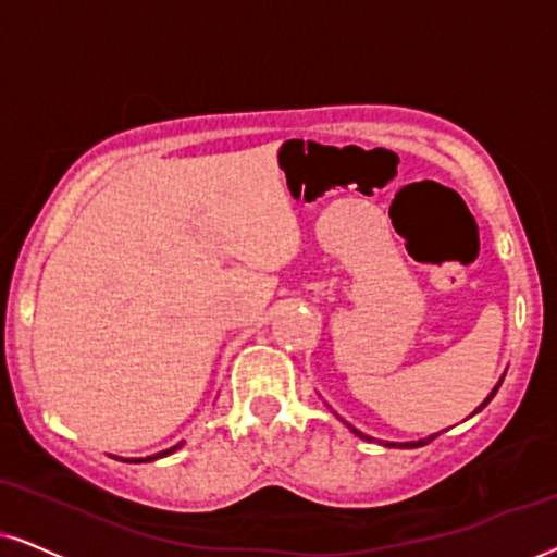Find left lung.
<instances>
[{
    "instance_id": "8db88e82",
    "label": "left lung",
    "mask_w": 557,
    "mask_h": 557,
    "mask_svg": "<svg viewBox=\"0 0 557 557\" xmlns=\"http://www.w3.org/2000/svg\"><path fill=\"white\" fill-rule=\"evenodd\" d=\"M496 391H498V385H496ZM496 391H494V393H491V396H488V398H485V400H483V406H481V408H485V404H488V400H491V398H494V396H496ZM357 434H360V432H357ZM360 436H364V434H360ZM364 440H368V436H364ZM426 442H429V440H426ZM426 442H424V440H421V442H411V447H419V445H426ZM388 447H396V445H393V442H388ZM400 447H408V445H400Z\"/></svg>"
}]
</instances>
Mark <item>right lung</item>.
Returning a JSON list of instances; mask_svg holds the SVG:
<instances>
[{"mask_svg": "<svg viewBox=\"0 0 557 557\" xmlns=\"http://www.w3.org/2000/svg\"><path fill=\"white\" fill-rule=\"evenodd\" d=\"M180 447V445H177ZM177 447H172V449H164V453H159V455H153V457H146V460H157V457H164V455H172L174 453V449H177ZM133 462H140V460H133Z\"/></svg>", "mask_w": 557, "mask_h": 557, "instance_id": "add662e5", "label": "right lung"}]
</instances>
